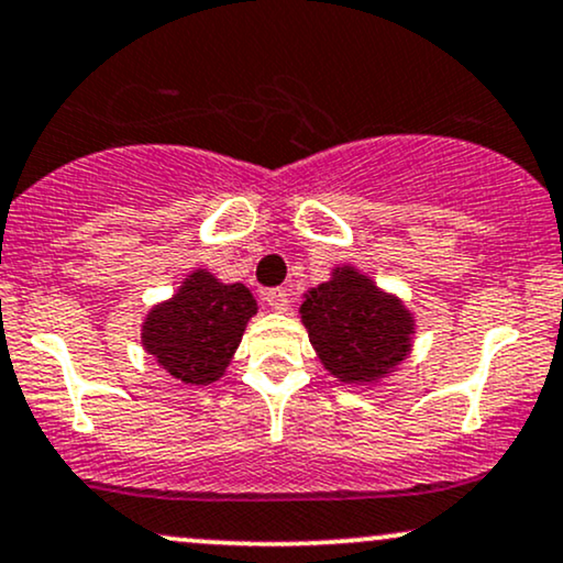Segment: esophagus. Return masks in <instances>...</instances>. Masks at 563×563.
I'll return each instance as SVG.
<instances>
[{
    "instance_id": "1",
    "label": "esophagus",
    "mask_w": 563,
    "mask_h": 563,
    "mask_svg": "<svg viewBox=\"0 0 563 563\" xmlns=\"http://www.w3.org/2000/svg\"><path fill=\"white\" fill-rule=\"evenodd\" d=\"M264 301H267V307L269 309H275V312H286L288 309V294L283 288H273V290H267V294H264Z\"/></svg>"
}]
</instances>
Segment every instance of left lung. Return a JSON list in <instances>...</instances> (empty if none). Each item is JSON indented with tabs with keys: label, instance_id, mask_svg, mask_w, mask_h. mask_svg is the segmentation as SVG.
Here are the masks:
<instances>
[{
	"label": "left lung",
	"instance_id": "1",
	"mask_svg": "<svg viewBox=\"0 0 563 563\" xmlns=\"http://www.w3.org/2000/svg\"><path fill=\"white\" fill-rule=\"evenodd\" d=\"M301 322L322 367L341 384L371 386L410 357L416 318L397 294L352 264L301 296Z\"/></svg>",
	"mask_w": 563,
	"mask_h": 563
}]
</instances>
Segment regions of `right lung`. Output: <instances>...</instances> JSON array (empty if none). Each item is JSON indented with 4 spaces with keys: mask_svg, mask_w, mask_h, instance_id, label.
Returning <instances> with one entry per match:
<instances>
[{
    "mask_svg": "<svg viewBox=\"0 0 563 563\" xmlns=\"http://www.w3.org/2000/svg\"><path fill=\"white\" fill-rule=\"evenodd\" d=\"M256 309L254 294L243 283H222L198 267L183 277L169 299L153 303L145 314L142 349L179 384H217Z\"/></svg>",
    "mask_w": 563,
    "mask_h": 563,
    "instance_id": "1",
    "label": "right lung"
}]
</instances>
